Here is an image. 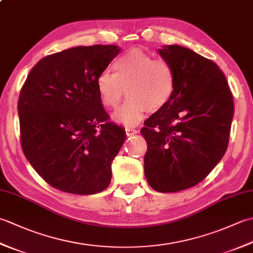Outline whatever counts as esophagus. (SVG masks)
Returning <instances> with one entry per match:
<instances>
[{"label": "esophagus", "mask_w": 253, "mask_h": 253, "mask_svg": "<svg viewBox=\"0 0 253 253\" xmlns=\"http://www.w3.org/2000/svg\"><path fill=\"white\" fill-rule=\"evenodd\" d=\"M125 130H126L127 136H132V135H136V133L138 132V130L136 129V128H131V127H126V128H125Z\"/></svg>", "instance_id": "esophagus-1"}]
</instances>
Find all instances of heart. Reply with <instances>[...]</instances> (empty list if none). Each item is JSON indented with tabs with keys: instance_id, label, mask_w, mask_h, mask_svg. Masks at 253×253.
<instances>
[{
	"instance_id": "heart-1",
	"label": "heart",
	"mask_w": 253,
	"mask_h": 253,
	"mask_svg": "<svg viewBox=\"0 0 253 253\" xmlns=\"http://www.w3.org/2000/svg\"><path fill=\"white\" fill-rule=\"evenodd\" d=\"M115 73L103 69L96 77L101 103L114 109L120 103L125 87L128 98L114 118L125 126H135L147 111L155 112L170 101L176 88V76L169 62L133 49L121 55L114 63Z\"/></svg>"
}]
</instances>
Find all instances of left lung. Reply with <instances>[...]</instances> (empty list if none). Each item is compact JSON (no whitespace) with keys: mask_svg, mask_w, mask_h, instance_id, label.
Returning a JSON list of instances; mask_svg holds the SVG:
<instances>
[{"mask_svg":"<svg viewBox=\"0 0 253 253\" xmlns=\"http://www.w3.org/2000/svg\"><path fill=\"white\" fill-rule=\"evenodd\" d=\"M158 52L173 67L176 88L169 103L141 128L148 143L144 175L154 190L177 192L202 181L222 160L234 100L213 61L177 44Z\"/></svg>","mask_w":253,"mask_h":253,"instance_id":"obj_1","label":"left lung"}]
</instances>
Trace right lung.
Here are the masks:
<instances>
[{
    "mask_svg": "<svg viewBox=\"0 0 253 253\" xmlns=\"http://www.w3.org/2000/svg\"><path fill=\"white\" fill-rule=\"evenodd\" d=\"M121 49L76 46L47 55L20 90V142L26 159L47 184L75 195L109 187L111 165L126 132L109 122L96 77Z\"/></svg>",
    "mask_w": 253,
    "mask_h": 253,
    "instance_id": "right-lung-1",
    "label": "right lung"
}]
</instances>
